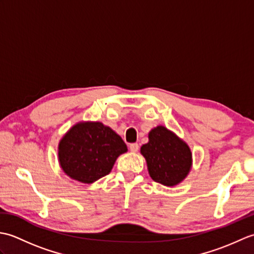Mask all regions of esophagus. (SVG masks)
Returning <instances> with one entry per match:
<instances>
[{
  "instance_id": "esophagus-1",
  "label": "esophagus",
  "mask_w": 254,
  "mask_h": 254,
  "mask_svg": "<svg viewBox=\"0 0 254 254\" xmlns=\"http://www.w3.org/2000/svg\"><path fill=\"white\" fill-rule=\"evenodd\" d=\"M130 150L133 153H136L138 150V144L137 143H132L130 144Z\"/></svg>"
}]
</instances>
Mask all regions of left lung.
<instances>
[{"label": "left lung", "instance_id": "obj_1", "mask_svg": "<svg viewBox=\"0 0 254 254\" xmlns=\"http://www.w3.org/2000/svg\"><path fill=\"white\" fill-rule=\"evenodd\" d=\"M148 138L149 142L141 147V153L147 161L149 176L167 187L178 185L191 169L190 148L165 127H155Z\"/></svg>", "mask_w": 254, "mask_h": 254}]
</instances>
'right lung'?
<instances>
[{"instance_id": "1", "label": "right lung", "mask_w": 254, "mask_h": 254, "mask_svg": "<svg viewBox=\"0 0 254 254\" xmlns=\"http://www.w3.org/2000/svg\"><path fill=\"white\" fill-rule=\"evenodd\" d=\"M127 150L126 143L100 122L74 126L59 144L63 171L74 180L91 183L110 174L119 155Z\"/></svg>"}]
</instances>
